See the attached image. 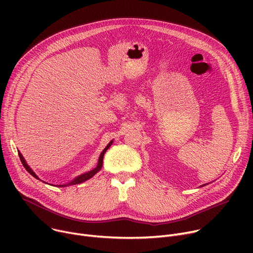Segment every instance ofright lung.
Masks as SVG:
<instances>
[{
    "label": "right lung",
    "instance_id": "right-lung-1",
    "mask_svg": "<svg viewBox=\"0 0 253 253\" xmlns=\"http://www.w3.org/2000/svg\"><path fill=\"white\" fill-rule=\"evenodd\" d=\"M112 143H113V140L106 145V147L104 148V150L102 151V153L100 154V156H99V159H98V163H97V166L94 168V169H92V170H90V171H88V172H86V173H83V174H81V175H79V176H77L75 179H73L72 181H70L69 183H65V184H58V187H68V185H74V184H78V183H81V182H84V181H86V180H88L89 178H91L92 176H94L97 172L101 169V167H102V163H103V156H104V154H105V152H106V150H108L111 145H112ZM18 155H19V158H20V161H21V163H22V165H23V167L26 169V171L29 172V173L31 174V175H33L35 178H37V179H39V177L37 176V174L35 173V172L32 170V168L26 164V162H25V160H24V158L22 157V155H21V153L18 151ZM45 182V181H44ZM45 183H47V182H45Z\"/></svg>",
    "mask_w": 253,
    "mask_h": 253
}]
</instances>
